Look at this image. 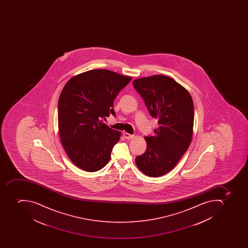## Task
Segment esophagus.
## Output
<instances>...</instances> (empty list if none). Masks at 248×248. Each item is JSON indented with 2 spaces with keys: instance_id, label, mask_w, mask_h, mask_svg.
<instances>
[{
  "instance_id": "1",
  "label": "esophagus",
  "mask_w": 248,
  "mask_h": 248,
  "mask_svg": "<svg viewBox=\"0 0 248 248\" xmlns=\"http://www.w3.org/2000/svg\"><path fill=\"white\" fill-rule=\"evenodd\" d=\"M123 137H124V138L126 139V140H130V139L134 138V135H131L129 133L124 132L123 133Z\"/></svg>"
}]
</instances>
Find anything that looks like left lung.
<instances>
[{"label": "left lung", "instance_id": "1", "mask_svg": "<svg viewBox=\"0 0 248 248\" xmlns=\"http://www.w3.org/2000/svg\"><path fill=\"white\" fill-rule=\"evenodd\" d=\"M133 84L159 124L154 136L145 137L147 148L136 157V164L146 176L156 178L170 172L189 147L193 101L186 88L164 75L139 78Z\"/></svg>", "mask_w": 248, "mask_h": 248}]
</instances>
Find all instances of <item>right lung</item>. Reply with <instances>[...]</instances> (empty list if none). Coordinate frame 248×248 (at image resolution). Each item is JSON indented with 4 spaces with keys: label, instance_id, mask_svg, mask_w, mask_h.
<instances>
[{
    "label": "right lung",
    "instance_id": "1",
    "mask_svg": "<svg viewBox=\"0 0 248 248\" xmlns=\"http://www.w3.org/2000/svg\"><path fill=\"white\" fill-rule=\"evenodd\" d=\"M132 80L111 70H88L70 78L58 102L59 135L70 160L88 172L102 169L109 162L121 132L104 123L115 116L113 102Z\"/></svg>",
    "mask_w": 248,
    "mask_h": 248
}]
</instances>
